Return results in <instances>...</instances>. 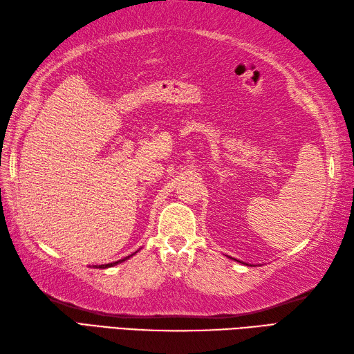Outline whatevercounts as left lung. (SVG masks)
<instances>
[{
	"label": "left lung",
	"mask_w": 354,
	"mask_h": 354,
	"mask_svg": "<svg viewBox=\"0 0 354 354\" xmlns=\"http://www.w3.org/2000/svg\"><path fill=\"white\" fill-rule=\"evenodd\" d=\"M230 259H233V257H230ZM234 261H236V259H234ZM236 262H239V263H243V265H248V263H245V262H241V261H236Z\"/></svg>",
	"instance_id": "8db88e82"
}]
</instances>
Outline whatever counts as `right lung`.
I'll use <instances>...</instances> for the list:
<instances>
[{
	"label": "right lung",
	"mask_w": 354,
	"mask_h": 354,
	"mask_svg": "<svg viewBox=\"0 0 354 354\" xmlns=\"http://www.w3.org/2000/svg\"><path fill=\"white\" fill-rule=\"evenodd\" d=\"M140 250V248H139ZM138 250V251H139ZM138 251H135V253H133V254H130V256H127V257H124V259H120V261H116V262H112V263H104V265H93L92 266V268H101V270H104V268H111V266H115V265H120V263H122V262H125V261H127V259H130L131 256H135L136 253H138Z\"/></svg>",
	"instance_id": "right-lung-1"
}]
</instances>
